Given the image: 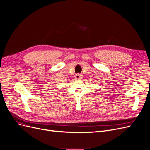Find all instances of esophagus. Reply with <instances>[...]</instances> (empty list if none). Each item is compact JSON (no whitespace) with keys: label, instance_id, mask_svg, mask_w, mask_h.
<instances>
[{"label":"esophagus","instance_id":"34e87169","mask_svg":"<svg viewBox=\"0 0 150 150\" xmlns=\"http://www.w3.org/2000/svg\"><path fill=\"white\" fill-rule=\"evenodd\" d=\"M75 77L76 79H78H78H81V78H83V75H82L81 74H76V75H75Z\"/></svg>","mask_w":150,"mask_h":150}]
</instances>
